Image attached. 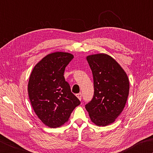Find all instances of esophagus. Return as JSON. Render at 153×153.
<instances>
[{
  "instance_id": "1",
  "label": "esophagus",
  "mask_w": 153,
  "mask_h": 153,
  "mask_svg": "<svg viewBox=\"0 0 153 153\" xmlns=\"http://www.w3.org/2000/svg\"><path fill=\"white\" fill-rule=\"evenodd\" d=\"M76 96H77V97L79 99V100L81 101L82 100V94H81V93H79V94H76Z\"/></svg>"
}]
</instances>
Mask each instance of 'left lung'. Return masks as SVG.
Segmentation results:
<instances>
[{"instance_id": "obj_1", "label": "left lung", "mask_w": 153, "mask_h": 153, "mask_svg": "<svg viewBox=\"0 0 153 153\" xmlns=\"http://www.w3.org/2000/svg\"><path fill=\"white\" fill-rule=\"evenodd\" d=\"M87 60L94 77V94L85 109L94 123L107 126L125 106L129 91L128 77L118 63L105 53L88 56Z\"/></svg>"}]
</instances>
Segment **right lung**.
I'll list each match as a JSON object with an SVG mask.
<instances>
[{
  "label": "right lung",
  "instance_id": "obj_1",
  "mask_svg": "<svg viewBox=\"0 0 153 153\" xmlns=\"http://www.w3.org/2000/svg\"><path fill=\"white\" fill-rule=\"evenodd\" d=\"M74 56L54 52L45 56L33 69L28 91L34 112L42 123L51 128L62 126L71 112L81 103L71 91L64 76L65 68Z\"/></svg>",
  "mask_w": 153,
  "mask_h": 153
}]
</instances>
